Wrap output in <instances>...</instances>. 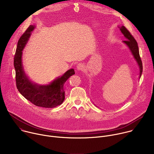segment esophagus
Listing matches in <instances>:
<instances>
[{
    "instance_id": "esophagus-1",
    "label": "esophagus",
    "mask_w": 154,
    "mask_h": 154,
    "mask_svg": "<svg viewBox=\"0 0 154 154\" xmlns=\"http://www.w3.org/2000/svg\"><path fill=\"white\" fill-rule=\"evenodd\" d=\"M77 69L79 70V71H82L83 69H84V66L83 64L82 63H79L77 65Z\"/></svg>"
}]
</instances>
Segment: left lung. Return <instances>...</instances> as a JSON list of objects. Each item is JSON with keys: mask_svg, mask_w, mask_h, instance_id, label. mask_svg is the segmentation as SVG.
I'll return each instance as SVG.
<instances>
[{"mask_svg": "<svg viewBox=\"0 0 154 154\" xmlns=\"http://www.w3.org/2000/svg\"><path fill=\"white\" fill-rule=\"evenodd\" d=\"M120 30L122 32V33L124 35V36L126 38L127 40L124 41L123 42L125 44V45L129 48L130 51L132 53V55L135 59L136 60L139 67H140V78L141 76L142 72H143V64L141 60V57L140 56L139 53V49L138 43L136 41L134 37L131 35V34L130 33V32L124 27L122 26L120 27Z\"/></svg>", "mask_w": 154, "mask_h": 154, "instance_id": "left-lung-1", "label": "left lung"}]
</instances>
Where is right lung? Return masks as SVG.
<instances>
[{"instance_id":"right-lung-1","label":"right lung","mask_w":154,"mask_h":154,"mask_svg":"<svg viewBox=\"0 0 154 154\" xmlns=\"http://www.w3.org/2000/svg\"><path fill=\"white\" fill-rule=\"evenodd\" d=\"M35 26L30 25L18 42L14 57V66L16 71V87L19 93L26 99L38 106L54 108L60 105L64 100V84L75 74L73 69L66 72L48 85H38L32 83L24 73L22 63V51H23L31 32Z\"/></svg>"}]
</instances>
